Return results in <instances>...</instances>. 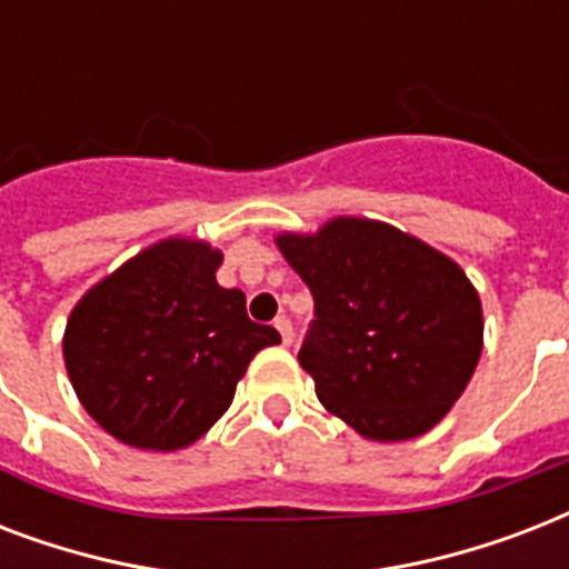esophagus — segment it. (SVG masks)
I'll return each mask as SVG.
<instances>
[{
    "mask_svg": "<svg viewBox=\"0 0 569 569\" xmlns=\"http://www.w3.org/2000/svg\"><path fill=\"white\" fill-rule=\"evenodd\" d=\"M274 328L280 330V339H283V346H292V321L286 319V316H277Z\"/></svg>",
    "mask_w": 569,
    "mask_h": 569,
    "instance_id": "34e87169",
    "label": "esophagus"
}]
</instances>
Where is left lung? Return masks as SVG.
I'll return each instance as SVG.
<instances>
[{
	"mask_svg": "<svg viewBox=\"0 0 569 569\" xmlns=\"http://www.w3.org/2000/svg\"><path fill=\"white\" fill-rule=\"evenodd\" d=\"M277 248L316 301L298 360L330 413L366 440L431 431L476 372V286L431 244L369 218H333Z\"/></svg>",
	"mask_w": 569,
	"mask_h": 569,
	"instance_id": "left-lung-1",
	"label": "left lung"
}]
</instances>
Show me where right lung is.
<instances>
[{"label": "right lung", "mask_w": 569, "mask_h": 569, "mask_svg": "<svg viewBox=\"0 0 569 569\" xmlns=\"http://www.w3.org/2000/svg\"><path fill=\"white\" fill-rule=\"evenodd\" d=\"M221 250L164 239L84 292L64 330L82 407L127 446L177 451L232 405L257 351L280 342L214 280Z\"/></svg>", "instance_id": "obj_1"}]
</instances>
